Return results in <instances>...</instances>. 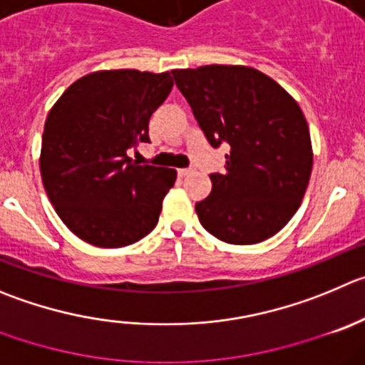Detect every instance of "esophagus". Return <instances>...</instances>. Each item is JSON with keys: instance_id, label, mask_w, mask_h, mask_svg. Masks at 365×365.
Masks as SVG:
<instances>
[{"instance_id": "esophagus-1", "label": "esophagus", "mask_w": 365, "mask_h": 365, "mask_svg": "<svg viewBox=\"0 0 365 365\" xmlns=\"http://www.w3.org/2000/svg\"><path fill=\"white\" fill-rule=\"evenodd\" d=\"M192 171H194L192 167H185V169H178V176H182V178H183V176H189Z\"/></svg>"}]
</instances>
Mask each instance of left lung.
<instances>
[{
  "label": "left lung",
  "instance_id": "left-lung-1",
  "mask_svg": "<svg viewBox=\"0 0 365 365\" xmlns=\"http://www.w3.org/2000/svg\"><path fill=\"white\" fill-rule=\"evenodd\" d=\"M212 148L229 144L225 173L196 203L207 232L230 245L268 240L297 212L312 175L309 129L301 108L274 79L248 66L173 70Z\"/></svg>",
  "mask_w": 365,
  "mask_h": 365
}]
</instances>
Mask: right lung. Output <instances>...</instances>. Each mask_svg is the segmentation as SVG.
<instances>
[{"instance_id": "1", "label": "right lung", "mask_w": 365, "mask_h": 365, "mask_svg": "<svg viewBox=\"0 0 365 365\" xmlns=\"http://www.w3.org/2000/svg\"><path fill=\"white\" fill-rule=\"evenodd\" d=\"M171 90L169 71H95L50 110L41 178L63 223L86 243L128 247L158 223L176 171L138 165L129 151L149 142V118Z\"/></svg>"}]
</instances>
